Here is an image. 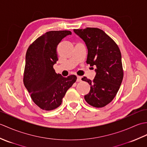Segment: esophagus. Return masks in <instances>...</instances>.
Instances as JSON below:
<instances>
[{"instance_id":"34e87169","label":"esophagus","mask_w":147,"mask_h":147,"mask_svg":"<svg viewBox=\"0 0 147 147\" xmlns=\"http://www.w3.org/2000/svg\"><path fill=\"white\" fill-rule=\"evenodd\" d=\"M82 82V77L78 76L77 77V82Z\"/></svg>"}]
</instances>
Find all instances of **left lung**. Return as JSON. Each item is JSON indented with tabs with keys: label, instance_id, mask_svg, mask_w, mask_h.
Returning a JSON list of instances; mask_svg holds the SVG:
<instances>
[{
	"label": "left lung",
	"instance_id": "obj_1",
	"mask_svg": "<svg viewBox=\"0 0 147 147\" xmlns=\"http://www.w3.org/2000/svg\"><path fill=\"white\" fill-rule=\"evenodd\" d=\"M73 31L86 45V63L96 67V75L92 81L86 77L82 79L91 86L85 99L93 107H103L114 99L123 79L120 50L114 40L100 29L86 28Z\"/></svg>",
	"mask_w": 147,
	"mask_h": 147
}]
</instances>
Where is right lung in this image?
Returning <instances> with one entry per match:
<instances>
[{"mask_svg": "<svg viewBox=\"0 0 147 147\" xmlns=\"http://www.w3.org/2000/svg\"><path fill=\"white\" fill-rule=\"evenodd\" d=\"M70 31H51L37 38L27 50L23 82L34 103L45 111L59 107L67 90L77 77L67 78L55 73L53 65L58 61L57 47Z\"/></svg>", "mask_w": 147, "mask_h": 147, "instance_id": "add662e5", "label": "right lung"}]
</instances>
